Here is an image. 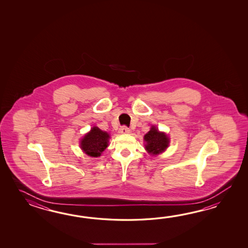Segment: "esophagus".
<instances>
[{
  "mask_svg": "<svg viewBox=\"0 0 248 248\" xmlns=\"http://www.w3.org/2000/svg\"><path fill=\"white\" fill-rule=\"evenodd\" d=\"M119 131H120L121 134H129V133H130V129H129L127 126H123L120 128Z\"/></svg>",
  "mask_w": 248,
  "mask_h": 248,
  "instance_id": "34e87169",
  "label": "esophagus"
}]
</instances>
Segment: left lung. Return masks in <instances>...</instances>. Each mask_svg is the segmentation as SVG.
Segmentation results:
<instances>
[{
	"label": "left lung",
	"instance_id": "obj_1",
	"mask_svg": "<svg viewBox=\"0 0 248 248\" xmlns=\"http://www.w3.org/2000/svg\"><path fill=\"white\" fill-rule=\"evenodd\" d=\"M146 142L145 149L149 153L157 155L164 152L169 146V139L165 133H160L155 126H152L151 130L144 136Z\"/></svg>",
	"mask_w": 248,
	"mask_h": 248
}]
</instances>
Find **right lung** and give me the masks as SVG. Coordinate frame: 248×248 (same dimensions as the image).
<instances>
[{"label":"right lung","mask_w":248,"mask_h":248,"mask_svg":"<svg viewBox=\"0 0 248 248\" xmlns=\"http://www.w3.org/2000/svg\"><path fill=\"white\" fill-rule=\"evenodd\" d=\"M109 135L94 126L80 142V147L86 154L91 157H99L108 146Z\"/></svg>","instance_id":"add662e5"}]
</instances>
